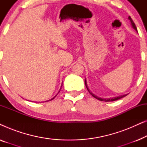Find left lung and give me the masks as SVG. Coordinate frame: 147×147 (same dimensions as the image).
<instances>
[{"mask_svg": "<svg viewBox=\"0 0 147 147\" xmlns=\"http://www.w3.org/2000/svg\"><path fill=\"white\" fill-rule=\"evenodd\" d=\"M128 19H129L130 21V22H131V25H132V27H133L134 29L136 30V31H137V29H136V27L135 24H134V23L133 22V21H132V19H131V17H130V16H129V17H128ZM85 85H86V88H87L88 91L90 92V94H91V95H92V96H93L94 98H96V99L98 100H100V101H105V102H112V101H115V100H119V99H120V98H122L124 97V96H127V94H124V95L120 96H117V97H114V98H99V97H98V96H96L94 95V94H92V92H90V90L88 89V88L87 82H86V80H85Z\"/></svg>", "mask_w": 147, "mask_h": 147, "instance_id": "left-lung-1", "label": "left lung"}]
</instances>
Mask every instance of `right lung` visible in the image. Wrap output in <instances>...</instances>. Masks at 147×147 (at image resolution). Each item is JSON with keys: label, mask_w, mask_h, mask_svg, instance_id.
I'll use <instances>...</instances> for the list:
<instances>
[{"label": "right lung", "mask_w": 147, "mask_h": 147, "mask_svg": "<svg viewBox=\"0 0 147 147\" xmlns=\"http://www.w3.org/2000/svg\"><path fill=\"white\" fill-rule=\"evenodd\" d=\"M62 86H63V85H62V84H61V87H62ZM60 89H61V88H60ZM56 96H57V95H56ZM55 97H53V98H52V99H51V100H49V101H50V100H53V99H54V98H55ZM48 101H49V100H48Z\"/></svg>", "instance_id": "obj_1"}]
</instances>
